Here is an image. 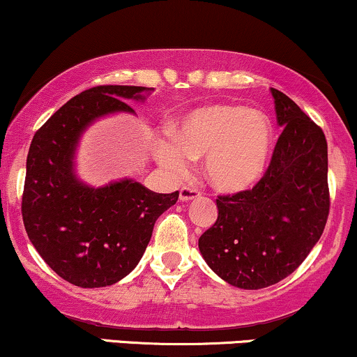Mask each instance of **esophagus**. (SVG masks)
<instances>
[{"instance_id":"34e87169","label":"esophagus","mask_w":357,"mask_h":357,"mask_svg":"<svg viewBox=\"0 0 357 357\" xmlns=\"http://www.w3.org/2000/svg\"><path fill=\"white\" fill-rule=\"evenodd\" d=\"M199 196H201L199 191L192 190V188H188V186L181 188V191H179V199L184 201V203L196 199V197H199Z\"/></svg>"}]
</instances>
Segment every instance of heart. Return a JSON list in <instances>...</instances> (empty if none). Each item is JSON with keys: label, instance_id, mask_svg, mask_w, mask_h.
Masks as SVG:
<instances>
[{"label": "heart", "instance_id": "heart-1", "mask_svg": "<svg viewBox=\"0 0 357 357\" xmlns=\"http://www.w3.org/2000/svg\"><path fill=\"white\" fill-rule=\"evenodd\" d=\"M173 141L154 144L158 165L171 178H184L191 160L204 158V173L216 190L238 195L252 190L268 173L274 128L263 111L214 102L186 113L171 130Z\"/></svg>", "mask_w": 357, "mask_h": 357}]
</instances>
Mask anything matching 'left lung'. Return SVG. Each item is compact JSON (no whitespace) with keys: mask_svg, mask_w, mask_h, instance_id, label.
I'll list each match as a JSON object with an SVG mask.
<instances>
[{"mask_svg":"<svg viewBox=\"0 0 357 357\" xmlns=\"http://www.w3.org/2000/svg\"><path fill=\"white\" fill-rule=\"evenodd\" d=\"M271 94L282 132L268 173L252 190L218 197V220L199 238L206 264L241 289H263L294 273L329 214L324 132L284 93Z\"/></svg>","mask_w":357,"mask_h":357,"instance_id":"left-lung-1","label":"left lung"}]
</instances>
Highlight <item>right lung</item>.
<instances>
[{
    "label": "right lung",
    "mask_w": 357,
    "mask_h": 357,
    "mask_svg": "<svg viewBox=\"0 0 357 357\" xmlns=\"http://www.w3.org/2000/svg\"><path fill=\"white\" fill-rule=\"evenodd\" d=\"M153 88L96 86L63 105L34 135L26 160L23 213L29 241L64 281L105 287L136 268L154 222L179 192L160 195L124 178L91 186L76 174L83 132L116 113L136 114L126 101H144Z\"/></svg>",
    "instance_id": "obj_1"
}]
</instances>
